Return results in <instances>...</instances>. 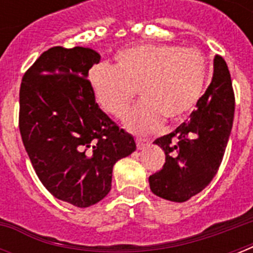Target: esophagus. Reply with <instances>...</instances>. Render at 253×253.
<instances>
[{
    "label": "esophagus",
    "mask_w": 253,
    "mask_h": 253,
    "mask_svg": "<svg viewBox=\"0 0 253 253\" xmlns=\"http://www.w3.org/2000/svg\"><path fill=\"white\" fill-rule=\"evenodd\" d=\"M135 142H136V147H138V150H142L144 147L148 144V140L146 139H142V138H136L135 139Z\"/></svg>",
    "instance_id": "obj_1"
}]
</instances>
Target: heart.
Returning a JSON list of instances; mask_svg holds the SVG:
<instances>
[{"label": "heart", "instance_id": "obj_1", "mask_svg": "<svg viewBox=\"0 0 253 253\" xmlns=\"http://www.w3.org/2000/svg\"><path fill=\"white\" fill-rule=\"evenodd\" d=\"M114 65L101 63L87 75L89 86L103 111L123 118L136 91L142 102L126 119L128 130L146 134L163 122H178L202 95L208 65L196 48L139 44L115 53Z\"/></svg>", "mask_w": 253, "mask_h": 253}]
</instances>
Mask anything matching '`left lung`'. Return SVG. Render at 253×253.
<instances>
[{
	"mask_svg": "<svg viewBox=\"0 0 253 253\" xmlns=\"http://www.w3.org/2000/svg\"><path fill=\"white\" fill-rule=\"evenodd\" d=\"M235 111L231 76L223 57H214L211 84L197 102L190 119L155 140L166 154V164L150 176L154 194L185 202L202 192L218 172Z\"/></svg>",
	"mask_w": 253,
	"mask_h": 253,
	"instance_id": "8db88e82",
	"label": "left lung"
}]
</instances>
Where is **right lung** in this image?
<instances>
[{
  "label": "right lung",
  "mask_w": 253,
  "mask_h": 253,
  "mask_svg": "<svg viewBox=\"0 0 253 253\" xmlns=\"http://www.w3.org/2000/svg\"><path fill=\"white\" fill-rule=\"evenodd\" d=\"M101 56L52 47L22 79L19 131L31 164L57 200L89 208L107 196L113 167L136 150L134 138L101 109L87 73Z\"/></svg>",
  "instance_id": "obj_1"
}]
</instances>
